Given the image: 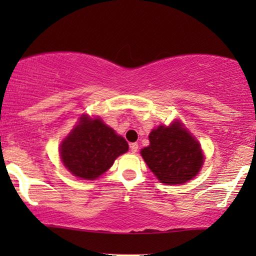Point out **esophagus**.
<instances>
[{"mask_svg":"<svg viewBox=\"0 0 256 256\" xmlns=\"http://www.w3.org/2000/svg\"><path fill=\"white\" fill-rule=\"evenodd\" d=\"M130 150H132V152H136L138 150V143H130Z\"/></svg>","mask_w":256,"mask_h":256,"instance_id":"1","label":"esophagus"}]
</instances>
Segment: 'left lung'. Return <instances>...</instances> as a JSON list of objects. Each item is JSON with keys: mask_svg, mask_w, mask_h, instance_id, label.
Wrapping results in <instances>:
<instances>
[{"mask_svg": "<svg viewBox=\"0 0 256 256\" xmlns=\"http://www.w3.org/2000/svg\"><path fill=\"white\" fill-rule=\"evenodd\" d=\"M149 141L141 155L160 183H186L197 176L204 164L200 144L180 120L152 129Z\"/></svg>", "mask_w": 256, "mask_h": 256, "instance_id": "obj_1", "label": "left lung"}]
</instances>
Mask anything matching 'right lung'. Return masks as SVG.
I'll return each mask as SVG.
<instances>
[{
	"label": "right lung",
	"mask_w": 256,
	"mask_h": 256,
	"mask_svg": "<svg viewBox=\"0 0 256 256\" xmlns=\"http://www.w3.org/2000/svg\"><path fill=\"white\" fill-rule=\"evenodd\" d=\"M128 143L99 118L84 114L62 142L59 154L66 169L82 180H96L128 152Z\"/></svg>",
	"instance_id": "1"
}]
</instances>
